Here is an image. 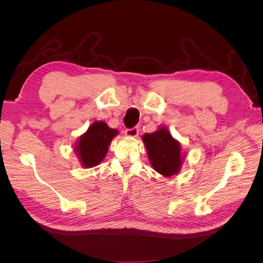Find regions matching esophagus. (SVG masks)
<instances>
[{
    "instance_id": "obj_1",
    "label": "esophagus",
    "mask_w": 263,
    "mask_h": 263,
    "mask_svg": "<svg viewBox=\"0 0 263 263\" xmlns=\"http://www.w3.org/2000/svg\"><path fill=\"white\" fill-rule=\"evenodd\" d=\"M139 134V129L137 127H134V128H129V129H126L125 135L127 137H137Z\"/></svg>"
}]
</instances>
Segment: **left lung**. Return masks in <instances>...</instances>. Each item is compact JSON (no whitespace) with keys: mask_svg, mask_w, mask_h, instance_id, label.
Here are the masks:
<instances>
[{"mask_svg":"<svg viewBox=\"0 0 263 263\" xmlns=\"http://www.w3.org/2000/svg\"><path fill=\"white\" fill-rule=\"evenodd\" d=\"M149 161L153 168L164 178L178 174L184 161L181 153L180 142L172 137L166 127H159L158 130L142 136Z\"/></svg>","mask_w":263,"mask_h":263,"instance_id":"1","label":"left lung"}]
</instances>
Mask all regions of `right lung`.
I'll return each mask as SVG.
<instances>
[{"mask_svg": "<svg viewBox=\"0 0 263 263\" xmlns=\"http://www.w3.org/2000/svg\"><path fill=\"white\" fill-rule=\"evenodd\" d=\"M118 134L105 122H94L74 144L76 154L83 168H93L105 158L110 141Z\"/></svg>", "mask_w": 263, "mask_h": 263, "instance_id": "add662e5", "label": "right lung"}]
</instances>
